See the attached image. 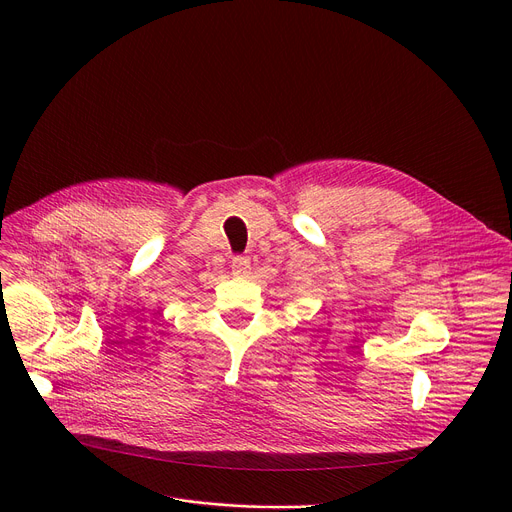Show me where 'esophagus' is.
Returning a JSON list of instances; mask_svg holds the SVG:
<instances>
[{
    "label": "esophagus",
    "instance_id": "obj_1",
    "mask_svg": "<svg viewBox=\"0 0 512 512\" xmlns=\"http://www.w3.org/2000/svg\"><path fill=\"white\" fill-rule=\"evenodd\" d=\"M232 274L234 276H238V278H242V276H247L249 272H251V261H249V257H245V255H236V257H232Z\"/></svg>",
    "mask_w": 512,
    "mask_h": 512
}]
</instances>
